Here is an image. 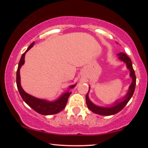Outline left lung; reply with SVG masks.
I'll return each mask as SVG.
<instances>
[{"instance_id": "8db88e82", "label": "left lung", "mask_w": 148, "mask_h": 148, "mask_svg": "<svg viewBox=\"0 0 148 148\" xmlns=\"http://www.w3.org/2000/svg\"><path fill=\"white\" fill-rule=\"evenodd\" d=\"M118 56L119 58L127 64V68L130 70V76L132 78V84L130 85V90H129L127 95L124 97V99H123V101H120V102L117 101L116 102L114 103V106L112 107H108V108H106V107H105V108H103V107H99L93 104V103L90 101L89 98H88V92L86 96V104H87L88 108H89L92 112L97 113V114L101 115H111L118 113V112H120L121 110H123L124 107L127 104V103L129 102V101H130L131 98H132V95H133L134 90H135L136 78L135 72H134L133 67H132V60H131V59L127 56L126 54L123 53H120L118 54Z\"/></svg>"}]
</instances>
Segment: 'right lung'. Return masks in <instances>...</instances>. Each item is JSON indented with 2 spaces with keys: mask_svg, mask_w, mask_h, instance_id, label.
<instances>
[{
  "mask_svg": "<svg viewBox=\"0 0 148 148\" xmlns=\"http://www.w3.org/2000/svg\"><path fill=\"white\" fill-rule=\"evenodd\" d=\"M33 45L34 42L30 44V45L28 47V48L27 49V50L25 51L24 53L22 54L21 59H20L19 62H18V69L17 71H16V86H17L18 92H19V94L22 97V99L30 108H33L34 111H35L37 113H40V114L45 115L56 114V113H59V112L65 108L66 104H67V101H68V98L71 93H72V92H67L62 95L56 101H46V100L37 99L36 97H34L28 95V93L25 92L22 89L21 84H20V68L24 63L25 53L33 47ZM74 86H75V85L70 86L69 88H74Z\"/></svg>",
  "mask_w": 148,
  "mask_h": 148,
  "instance_id": "right-lung-1",
  "label": "right lung"
}]
</instances>
